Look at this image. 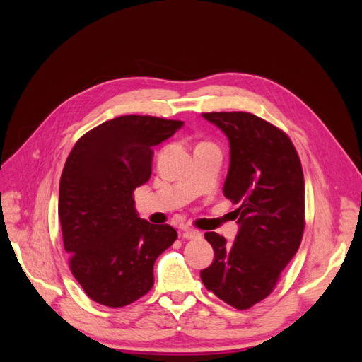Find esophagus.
I'll use <instances>...</instances> for the list:
<instances>
[{"instance_id": "34e87169", "label": "esophagus", "mask_w": 362, "mask_h": 362, "mask_svg": "<svg viewBox=\"0 0 362 362\" xmlns=\"http://www.w3.org/2000/svg\"><path fill=\"white\" fill-rule=\"evenodd\" d=\"M201 233L196 231V229H185V231L182 233V237L185 240H196V238H201Z\"/></svg>"}]
</instances>
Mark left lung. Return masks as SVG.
<instances>
[{
	"mask_svg": "<svg viewBox=\"0 0 362 362\" xmlns=\"http://www.w3.org/2000/svg\"><path fill=\"white\" fill-rule=\"evenodd\" d=\"M229 140L223 194L238 208L233 245L205 233L214 261L201 272L208 291L237 310L266 299L298 252L305 229L302 164L290 137L246 112L202 113Z\"/></svg>",
	"mask_w": 362,
	"mask_h": 362,
	"instance_id": "1",
	"label": "left lung"
}]
</instances>
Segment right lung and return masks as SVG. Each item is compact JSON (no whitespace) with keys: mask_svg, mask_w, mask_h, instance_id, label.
I'll list each match as a JSON object with an SVG mask.
<instances>
[{"mask_svg":"<svg viewBox=\"0 0 362 362\" xmlns=\"http://www.w3.org/2000/svg\"><path fill=\"white\" fill-rule=\"evenodd\" d=\"M181 120L119 116L74 145L59 187V217L69 267L89 298L120 308L154 286V262L178 234L140 218L134 190L149 181L154 146Z\"/></svg>","mask_w":362,"mask_h":362,"instance_id":"1","label":"right lung"}]
</instances>
